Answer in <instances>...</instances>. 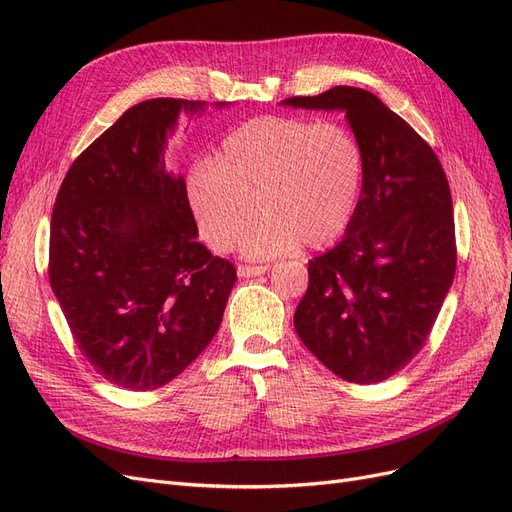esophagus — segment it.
Returning <instances> with one entry per match:
<instances>
[{"instance_id": "esophagus-1", "label": "esophagus", "mask_w": 512, "mask_h": 512, "mask_svg": "<svg viewBox=\"0 0 512 512\" xmlns=\"http://www.w3.org/2000/svg\"><path fill=\"white\" fill-rule=\"evenodd\" d=\"M267 271H269V265H239L237 267L239 277H256V275H262Z\"/></svg>"}]
</instances>
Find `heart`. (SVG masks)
Instances as JSON below:
<instances>
[{"mask_svg":"<svg viewBox=\"0 0 512 512\" xmlns=\"http://www.w3.org/2000/svg\"><path fill=\"white\" fill-rule=\"evenodd\" d=\"M363 147L346 126L299 117H258L232 130L213 162L185 175V200L200 237L215 252L239 241L245 258L322 250L359 211Z\"/></svg>","mask_w":512,"mask_h":512,"instance_id":"1","label":"heart"}]
</instances>
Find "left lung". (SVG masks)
<instances>
[{"label": "left lung", "mask_w": 512, "mask_h": 512, "mask_svg": "<svg viewBox=\"0 0 512 512\" xmlns=\"http://www.w3.org/2000/svg\"><path fill=\"white\" fill-rule=\"evenodd\" d=\"M282 104L344 113L365 153L359 211L333 250L309 260L294 329L335 376L382 382L423 348L453 286L451 188L433 149L365 89Z\"/></svg>", "instance_id": "left-lung-1"}]
</instances>
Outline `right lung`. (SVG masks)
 Masks as SVG:
<instances>
[{"instance_id":"obj_1","label":"right lung","mask_w":512,"mask_h":512,"mask_svg":"<svg viewBox=\"0 0 512 512\" xmlns=\"http://www.w3.org/2000/svg\"><path fill=\"white\" fill-rule=\"evenodd\" d=\"M205 108H128L74 160L51 215L49 280L74 342L130 391L164 386L209 346L237 282L232 262L198 241L185 179L166 166L179 119Z\"/></svg>"}]
</instances>
